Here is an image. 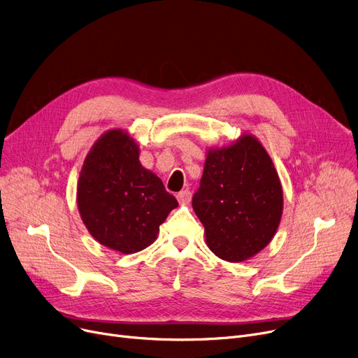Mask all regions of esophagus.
I'll return each mask as SVG.
<instances>
[{
  "instance_id": "1",
  "label": "esophagus",
  "mask_w": 358,
  "mask_h": 358,
  "mask_svg": "<svg viewBox=\"0 0 358 358\" xmlns=\"http://www.w3.org/2000/svg\"><path fill=\"white\" fill-rule=\"evenodd\" d=\"M177 200L181 203V204H187L190 200H192V192L190 190H182L177 194Z\"/></svg>"
}]
</instances>
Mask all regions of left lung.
<instances>
[{
	"label": "left lung",
	"instance_id": "left-lung-1",
	"mask_svg": "<svg viewBox=\"0 0 358 358\" xmlns=\"http://www.w3.org/2000/svg\"><path fill=\"white\" fill-rule=\"evenodd\" d=\"M193 209L208 247L224 261H245L268 245L283 213V190L254 136L209 150Z\"/></svg>",
	"mask_w": 358,
	"mask_h": 358
}]
</instances>
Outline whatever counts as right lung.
Returning <instances> with one entry per match:
<instances>
[{"label": "right lung", "mask_w": 358, "mask_h": 358, "mask_svg": "<svg viewBox=\"0 0 358 358\" xmlns=\"http://www.w3.org/2000/svg\"><path fill=\"white\" fill-rule=\"evenodd\" d=\"M77 196L88 232L123 254L149 247L178 206L161 178L141 165L138 143L120 129L108 130L91 148Z\"/></svg>", "instance_id": "1"}]
</instances>
